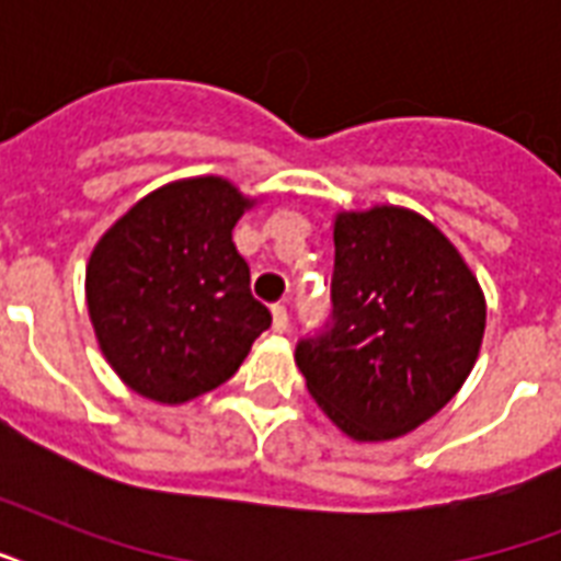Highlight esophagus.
<instances>
[{
  "label": "esophagus",
  "instance_id": "1",
  "mask_svg": "<svg viewBox=\"0 0 561 561\" xmlns=\"http://www.w3.org/2000/svg\"><path fill=\"white\" fill-rule=\"evenodd\" d=\"M290 317L285 306H273V332H288Z\"/></svg>",
  "mask_w": 561,
  "mask_h": 561
}]
</instances>
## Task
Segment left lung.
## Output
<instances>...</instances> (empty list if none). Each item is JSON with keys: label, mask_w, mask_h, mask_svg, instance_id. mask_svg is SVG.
<instances>
[{"label": "left lung", "mask_w": 561, "mask_h": 561, "mask_svg": "<svg viewBox=\"0 0 561 561\" xmlns=\"http://www.w3.org/2000/svg\"><path fill=\"white\" fill-rule=\"evenodd\" d=\"M483 329V290L431 220L399 206L341 211L332 317L297 343V367L343 434L396 439L454 399Z\"/></svg>", "instance_id": "left-lung-1"}]
</instances>
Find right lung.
Here are the masks:
<instances>
[{"label": "right lung", "instance_id": "add662e5", "mask_svg": "<svg viewBox=\"0 0 561 561\" xmlns=\"http://www.w3.org/2000/svg\"><path fill=\"white\" fill-rule=\"evenodd\" d=\"M250 206L224 178L178 180L142 197L92 250V329L110 367L145 399L183 404L215 390L271 325L232 244Z\"/></svg>", "mask_w": 561, "mask_h": 561}]
</instances>
